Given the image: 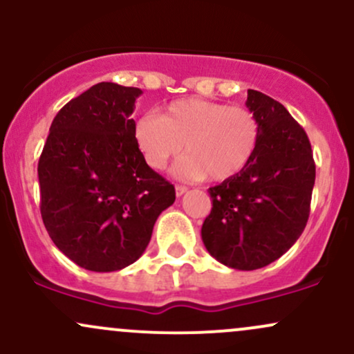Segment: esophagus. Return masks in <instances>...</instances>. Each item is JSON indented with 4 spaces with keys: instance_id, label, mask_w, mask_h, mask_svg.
Segmentation results:
<instances>
[{
    "instance_id": "esophagus-1",
    "label": "esophagus",
    "mask_w": 354,
    "mask_h": 354,
    "mask_svg": "<svg viewBox=\"0 0 354 354\" xmlns=\"http://www.w3.org/2000/svg\"><path fill=\"white\" fill-rule=\"evenodd\" d=\"M174 191H176V196L180 198L186 193V191H188V188H186V186H183V185H176V186H174Z\"/></svg>"
}]
</instances>
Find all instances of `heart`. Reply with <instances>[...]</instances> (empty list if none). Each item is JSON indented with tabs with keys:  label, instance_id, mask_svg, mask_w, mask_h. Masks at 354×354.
Returning a JSON list of instances; mask_svg holds the SVG:
<instances>
[{
	"label": "heart",
	"instance_id": "heart-1",
	"mask_svg": "<svg viewBox=\"0 0 354 354\" xmlns=\"http://www.w3.org/2000/svg\"><path fill=\"white\" fill-rule=\"evenodd\" d=\"M133 135L141 156L153 169H163L181 153L176 171L211 181L236 176L251 163L259 143V123L250 109L203 98L176 100L160 115L138 118Z\"/></svg>",
	"mask_w": 354,
	"mask_h": 354
}]
</instances>
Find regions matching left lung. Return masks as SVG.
<instances>
[{"label": "left lung", "mask_w": 354, "mask_h": 354, "mask_svg": "<svg viewBox=\"0 0 354 354\" xmlns=\"http://www.w3.org/2000/svg\"><path fill=\"white\" fill-rule=\"evenodd\" d=\"M246 106L259 123L258 149L241 173L208 189L213 208L201 238L219 263L251 271L301 236L316 166L308 135L281 103L248 89Z\"/></svg>", "instance_id": "left-lung-1"}]
</instances>
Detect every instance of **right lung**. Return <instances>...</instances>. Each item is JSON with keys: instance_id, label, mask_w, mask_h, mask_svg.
<instances>
[{"instance_id": "1", "label": "right lung", "mask_w": 354, "mask_h": 354, "mask_svg": "<svg viewBox=\"0 0 354 354\" xmlns=\"http://www.w3.org/2000/svg\"><path fill=\"white\" fill-rule=\"evenodd\" d=\"M140 88L98 83L59 109L38 163L41 218L76 265L108 273L145 253L174 186L138 149L131 120Z\"/></svg>"}]
</instances>
